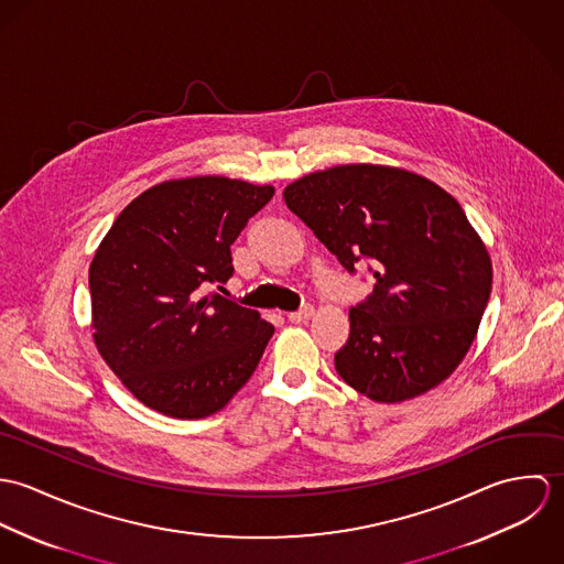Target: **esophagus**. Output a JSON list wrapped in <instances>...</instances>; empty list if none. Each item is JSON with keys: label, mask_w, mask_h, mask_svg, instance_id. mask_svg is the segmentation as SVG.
Listing matches in <instances>:
<instances>
[{"label": "esophagus", "mask_w": 564, "mask_h": 564, "mask_svg": "<svg viewBox=\"0 0 564 564\" xmlns=\"http://www.w3.org/2000/svg\"><path fill=\"white\" fill-rule=\"evenodd\" d=\"M313 315H315V308H313V306H304V308L291 313V315H289V322L306 323Z\"/></svg>", "instance_id": "34e87169"}]
</instances>
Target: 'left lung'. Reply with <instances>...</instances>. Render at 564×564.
<instances>
[{"label":"left lung","instance_id":"8db88e82","mask_svg":"<svg viewBox=\"0 0 564 564\" xmlns=\"http://www.w3.org/2000/svg\"><path fill=\"white\" fill-rule=\"evenodd\" d=\"M284 202L354 273L371 260L373 293L349 311L338 376L378 403L419 398L467 356L492 264L460 204L432 180L387 164H338L284 188Z\"/></svg>","mask_w":564,"mask_h":564}]
</instances>
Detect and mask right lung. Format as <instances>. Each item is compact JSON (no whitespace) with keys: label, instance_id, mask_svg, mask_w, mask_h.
<instances>
[{"label":"right lung","instance_id":"right-lung-1","mask_svg":"<svg viewBox=\"0 0 564 564\" xmlns=\"http://www.w3.org/2000/svg\"><path fill=\"white\" fill-rule=\"evenodd\" d=\"M273 193L224 175L166 180L132 199L99 242L88 269L93 340L148 408L210 416L256 371L273 325L202 289L230 280V245Z\"/></svg>","mask_w":564,"mask_h":564}]
</instances>
